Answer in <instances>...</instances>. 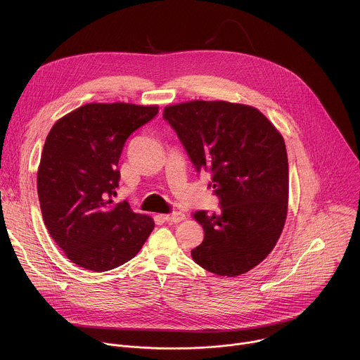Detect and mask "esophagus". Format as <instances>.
<instances>
[{
	"mask_svg": "<svg viewBox=\"0 0 360 360\" xmlns=\"http://www.w3.org/2000/svg\"><path fill=\"white\" fill-rule=\"evenodd\" d=\"M185 214L184 212H172V214H168V215H164V219L167 222H174V224H178V222H182L185 221Z\"/></svg>",
	"mask_w": 360,
	"mask_h": 360,
	"instance_id": "34e87169",
	"label": "esophagus"
}]
</instances>
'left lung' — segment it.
Returning a JSON list of instances; mask_svg holds the SVG:
<instances>
[{"instance_id":"8db88e82","label":"left lung","mask_w":360,"mask_h":360,"mask_svg":"<svg viewBox=\"0 0 360 360\" xmlns=\"http://www.w3.org/2000/svg\"><path fill=\"white\" fill-rule=\"evenodd\" d=\"M175 129L198 171L212 174L221 212L198 211L203 240L195 264L235 278L259 265L275 248L286 221L289 168L281 132L256 108L195 99L168 105Z\"/></svg>"}]
</instances>
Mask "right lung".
Returning a JSON list of instances; mask_svg holds the SVG:
<instances>
[{"label":"right lung","mask_w":360,"mask_h":360,"mask_svg":"<svg viewBox=\"0 0 360 360\" xmlns=\"http://www.w3.org/2000/svg\"><path fill=\"white\" fill-rule=\"evenodd\" d=\"M157 114V105L91 102L51 128L38 167V198L51 238L75 265L94 272L118 268L155 226L112 196L125 141Z\"/></svg>","instance_id":"add662e5"}]
</instances>
